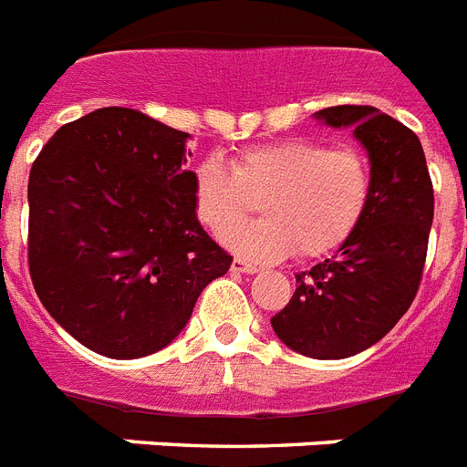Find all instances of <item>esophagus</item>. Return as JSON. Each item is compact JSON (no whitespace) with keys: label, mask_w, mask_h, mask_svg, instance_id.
<instances>
[{"label":"esophagus","mask_w":467,"mask_h":467,"mask_svg":"<svg viewBox=\"0 0 467 467\" xmlns=\"http://www.w3.org/2000/svg\"><path fill=\"white\" fill-rule=\"evenodd\" d=\"M233 271H237V274H256L259 269H256L254 264H249L247 259H242V256H234Z\"/></svg>","instance_id":"esophagus-1"}]
</instances>
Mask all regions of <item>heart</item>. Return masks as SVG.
<instances>
[{
    "label": "heart",
    "mask_w": 467,
    "mask_h": 467,
    "mask_svg": "<svg viewBox=\"0 0 467 467\" xmlns=\"http://www.w3.org/2000/svg\"><path fill=\"white\" fill-rule=\"evenodd\" d=\"M201 225L256 262L300 259L339 249L361 223L370 198V164L356 148L312 138H281L237 150L233 167L203 157L191 171ZM260 201L265 218L237 228ZM235 230L233 231L232 227Z\"/></svg>",
    "instance_id": "heart-1"
}]
</instances>
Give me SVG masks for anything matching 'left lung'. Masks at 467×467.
<instances>
[{"label": "left lung", "instance_id": "obj_1", "mask_svg": "<svg viewBox=\"0 0 467 467\" xmlns=\"http://www.w3.org/2000/svg\"><path fill=\"white\" fill-rule=\"evenodd\" d=\"M319 119L354 126L370 157V198L339 252L296 276L271 317L285 347L310 358H347L380 341L410 310L427 262L434 186L420 138L373 106H332Z\"/></svg>", "mask_w": 467, "mask_h": 467}]
</instances>
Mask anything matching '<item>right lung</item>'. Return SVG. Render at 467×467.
Listing matches in <instances>:
<instances>
[{"label": "right lung", "instance_id": "1", "mask_svg": "<svg viewBox=\"0 0 467 467\" xmlns=\"http://www.w3.org/2000/svg\"><path fill=\"white\" fill-rule=\"evenodd\" d=\"M186 138L109 106L57 128L33 161V288L57 325L109 358L167 347L233 264L193 211Z\"/></svg>", "mask_w": 467, "mask_h": 467}]
</instances>
